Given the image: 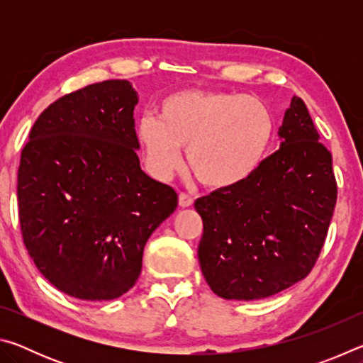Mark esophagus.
Masks as SVG:
<instances>
[{
  "mask_svg": "<svg viewBox=\"0 0 363 363\" xmlns=\"http://www.w3.org/2000/svg\"><path fill=\"white\" fill-rule=\"evenodd\" d=\"M179 205H181L182 208L192 206V205H194V199H192V196H190V195L181 192V194H179Z\"/></svg>",
  "mask_w": 363,
  "mask_h": 363,
  "instance_id": "obj_1",
  "label": "esophagus"
}]
</instances>
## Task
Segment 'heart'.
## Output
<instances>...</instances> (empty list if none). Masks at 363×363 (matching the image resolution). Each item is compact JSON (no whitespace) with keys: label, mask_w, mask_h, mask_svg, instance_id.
<instances>
[{"label":"heart","mask_w":363,"mask_h":363,"mask_svg":"<svg viewBox=\"0 0 363 363\" xmlns=\"http://www.w3.org/2000/svg\"><path fill=\"white\" fill-rule=\"evenodd\" d=\"M275 123L262 101L232 91L184 89L160 102L157 116L138 123L147 167L167 179L187 163L214 189L238 186L259 168L272 144Z\"/></svg>","instance_id":"obj_1"}]
</instances>
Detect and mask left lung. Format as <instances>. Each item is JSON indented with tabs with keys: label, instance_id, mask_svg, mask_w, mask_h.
Segmentation results:
<instances>
[{
	"label": "left lung",
	"instance_id": "8db88e82",
	"mask_svg": "<svg viewBox=\"0 0 363 363\" xmlns=\"http://www.w3.org/2000/svg\"><path fill=\"white\" fill-rule=\"evenodd\" d=\"M279 136L280 149L248 179L195 201L201 272L224 299L267 298L303 280L327 238L333 163L301 97L293 96Z\"/></svg>",
	"mask_w": 363,
	"mask_h": 363
}]
</instances>
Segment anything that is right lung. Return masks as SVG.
<instances>
[{
  "mask_svg": "<svg viewBox=\"0 0 363 363\" xmlns=\"http://www.w3.org/2000/svg\"><path fill=\"white\" fill-rule=\"evenodd\" d=\"M126 79L52 102L30 131L17 173L26 248L69 296L108 301L131 290L152 232L177 206L173 187L140 169Z\"/></svg>",
  "mask_w": 363,
  "mask_h": 363,
  "instance_id": "obj_1",
  "label": "right lung"
}]
</instances>
